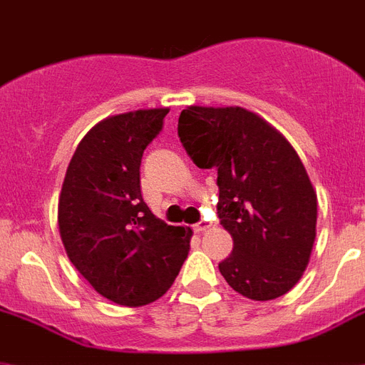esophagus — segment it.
<instances>
[{"label": "esophagus", "mask_w": 365, "mask_h": 365, "mask_svg": "<svg viewBox=\"0 0 365 365\" xmlns=\"http://www.w3.org/2000/svg\"><path fill=\"white\" fill-rule=\"evenodd\" d=\"M192 229H195V232H206V230L210 229V223L208 221H198L197 225H195V227H192Z\"/></svg>", "instance_id": "obj_1"}]
</instances>
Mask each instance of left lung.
I'll list each match as a JSON object with an SVG mask.
<instances>
[{
	"label": "left lung",
	"instance_id": "1",
	"mask_svg": "<svg viewBox=\"0 0 365 365\" xmlns=\"http://www.w3.org/2000/svg\"><path fill=\"white\" fill-rule=\"evenodd\" d=\"M178 136L198 168L217 170V215L234 242L219 262L221 275L251 300L289 292L306 272L317 234V192L294 148L240 106H189Z\"/></svg>",
	"mask_w": 365,
	"mask_h": 365
}]
</instances>
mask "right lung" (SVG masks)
Instances as JSON below:
<instances>
[{
    "label": "right lung",
    "mask_w": 365,
    "mask_h": 365,
    "mask_svg": "<svg viewBox=\"0 0 365 365\" xmlns=\"http://www.w3.org/2000/svg\"><path fill=\"white\" fill-rule=\"evenodd\" d=\"M168 108L110 115L80 140L65 173L58 225L67 257L114 304L161 298L187 259L191 229L155 217L140 191L142 153Z\"/></svg>",
    "instance_id": "obj_1"
}]
</instances>
